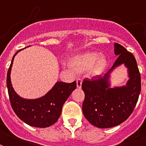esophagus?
<instances>
[{
    "mask_svg": "<svg viewBox=\"0 0 146 146\" xmlns=\"http://www.w3.org/2000/svg\"><path fill=\"white\" fill-rule=\"evenodd\" d=\"M76 86H77L78 89H80L82 87V80H76Z\"/></svg>",
    "mask_w": 146,
    "mask_h": 146,
    "instance_id": "obj_1",
    "label": "esophagus"
}]
</instances>
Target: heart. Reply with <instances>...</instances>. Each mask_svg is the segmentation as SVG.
I'll return each mask as SVG.
<instances>
[{
    "mask_svg": "<svg viewBox=\"0 0 146 146\" xmlns=\"http://www.w3.org/2000/svg\"><path fill=\"white\" fill-rule=\"evenodd\" d=\"M108 59L95 51H86L73 56L70 60L72 68L78 73L87 72L90 76L102 75L108 66Z\"/></svg>",
    "mask_w": 146,
    "mask_h": 146,
    "instance_id": "heart-1",
    "label": "heart"
}]
</instances>
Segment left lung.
Listing matches in <instances>:
<instances>
[{"instance_id":"left-lung-1","label":"left lung","mask_w":146,"mask_h":146,"mask_svg":"<svg viewBox=\"0 0 146 146\" xmlns=\"http://www.w3.org/2000/svg\"><path fill=\"white\" fill-rule=\"evenodd\" d=\"M113 45L117 59L111 70L104 76L85 79L82 84L83 114L98 128H111L124 122L133 111L141 92V76L135 57L122 45ZM122 64L127 69L129 80L124 86L111 87V73Z\"/></svg>"}]
</instances>
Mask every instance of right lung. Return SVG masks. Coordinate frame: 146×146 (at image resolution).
<instances>
[{"label":"right lung","mask_w":146,"mask_h":146,"mask_svg":"<svg viewBox=\"0 0 146 146\" xmlns=\"http://www.w3.org/2000/svg\"><path fill=\"white\" fill-rule=\"evenodd\" d=\"M20 50L22 49L13 55L7 76L10 104L17 117L28 125L39 128L48 127L57 122L60 117L62 107L76 89V82H57L44 96L38 98L28 99L20 97L15 92L10 79L13 60Z\"/></svg>","instance_id":"right-lung-1"}]
</instances>
